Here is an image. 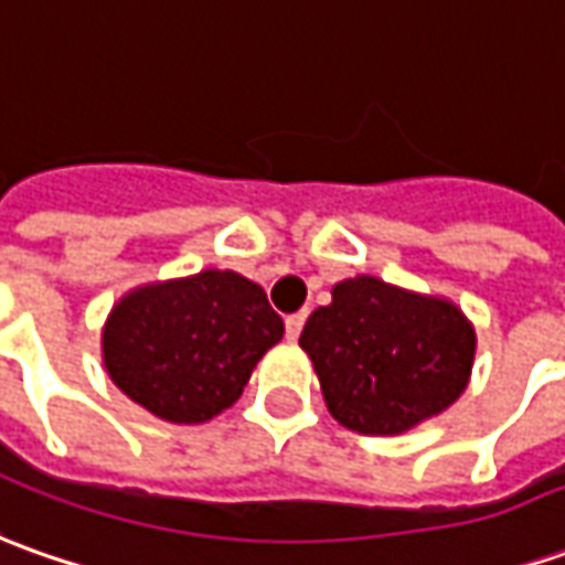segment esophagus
I'll use <instances>...</instances> for the list:
<instances>
[{"label": "esophagus", "mask_w": 565, "mask_h": 565, "mask_svg": "<svg viewBox=\"0 0 565 565\" xmlns=\"http://www.w3.org/2000/svg\"><path fill=\"white\" fill-rule=\"evenodd\" d=\"M302 324H306V312H294L284 318V328H287V340H297L299 331H302Z\"/></svg>", "instance_id": "obj_1"}]
</instances>
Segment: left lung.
<instances>
[{"label": "left lung", "instance_id": "left-lung-1", "mask_svg": "<svg viewBox=\"0 0 565 565\" xmlns=\"http://www.w3.org/2000/svg\"><path fill=\"white\" fill-rule=\"evenodd\" d=\"M299 347L343 427L395 436L463 393L476 340L451 302L362 275L337 284L331 306L309 315Z\"/></svg>", "mask_w": 565, "mask_h": 565}]
</instances>
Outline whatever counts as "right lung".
<instances>
[{
	"mask_svg": "<svg viewBox=\"0 0 565 565\" xmlns=\"http://www.w3.org/2000/svg\"><path fill=\"white\" fill-rule=\"evenodd\" d=\"M281 333V315L259 284L213 268L122 299L105 328V364L141 408L203 424L237 402Z\"/></svg>",
	"mask_w": 565,
	"mask_h": 565,
	"instance_id": "obj_1",
	"label": "right lung"
}]
</instances>
